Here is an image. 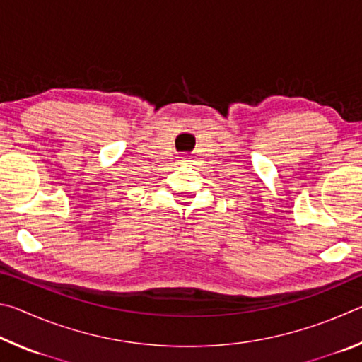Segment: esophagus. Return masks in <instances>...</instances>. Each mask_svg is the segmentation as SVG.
Instances as JSON below:
<instances>
[{
  "instance_id": "1",
  "label": "esophagus",
  "mask_w": 362,
  "mask_h": 362,
  "mask_svg": "<svg viewBox=\"0 0 362 362\" xmlns=\"http://www.w3.org/2000/svg\"><path fill=\"white\" fill-rule=\"evenodd\" d=\"M182 163H188V159H185V158H183V159H182Z\"/></svg>"
}]
</instances>
